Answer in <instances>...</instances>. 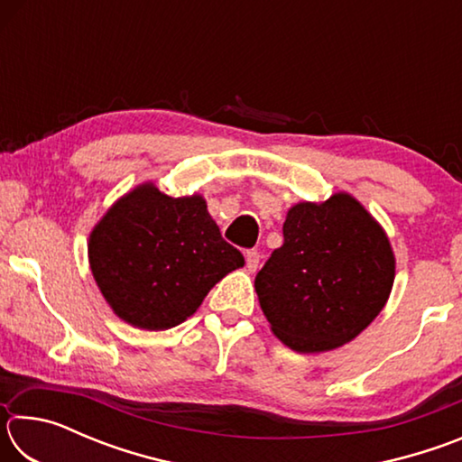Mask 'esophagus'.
<instances>
[{"instance_id":"1","label":"esophagus","mask_w":462,"mask_h":462,"mask_svg":"<svg viewBox=\"0 0 462 462\" xmlns=\"http://www.w3.org/2000/svg\"><path fill=\"white\" fill-rule=\"evenodd\" d=\"M246 269L250 273H254L259 269V263H261V253H256V250H246Z\"/></svg>"}]
</instances>
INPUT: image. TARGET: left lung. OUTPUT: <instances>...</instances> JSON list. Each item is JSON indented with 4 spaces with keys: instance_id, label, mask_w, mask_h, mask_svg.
Segmentation results:
<instances>
[{
    "instance_id": "8db88e82",
    "label": "left lung",
    "mask_w": 462,
    "mask_h": 462,
    "mask_svg": "<svg viewBox=\"0 0 462 462\" xmlns=\"http://www.w3.org/2000/svg\"><path fill=\"white\" fill-rule=\"evenodd\" d=\"M395 254L383 226L346 191L289 208L283 246L254 279L271 330L295 353L355 340L385 308Z\"/></svg>"
}]
</instances>
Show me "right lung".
I'll return each mask as SVG.
<instances>
[{"label": "right lung", "instance_id": "obj_1", "mask_svg": "<svg viewBox=\"0 0 462 462\" xmlns=\"http://www.w3.org/2000/svg\"><path fill=\"white\" fill-rule=\"evenodd\" d=\"M88 254L107 306L140 330L185 322L217 281L245 267L201 195L171 198L152 181L107 209L89 234Z\"/></svg>", "mask_w": 462, "mask_h": 462}]
</instances>
